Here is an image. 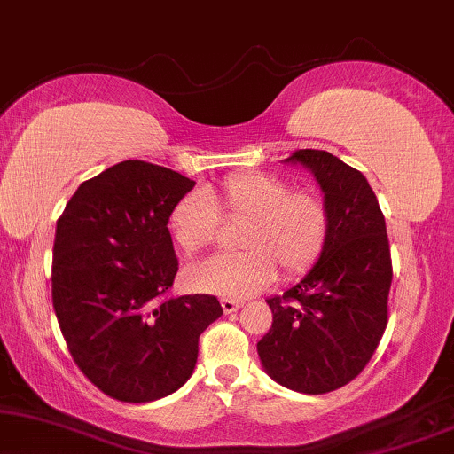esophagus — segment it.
<instances>
[{"label": "esophagus", "instance_id": "1", "mask_svg": "<svg viewBox=\"0 0 454 454\" xmlns=\"http://www.w3.org/2000/svg\"><path fill=\"white\" fill-rule=\"evenodd\" d=\"M221 308H223V312H225V314H233V312H238V309L241 308V301H235V300H229V297H223Z\"/></svg>", "mask_w": 454, "mask_h": 454}]
</instances>
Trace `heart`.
I'll return each mask as SVG.
<instances>
[{
  "instance_id": "heart-1",
  "label": "heart",
  "mask_w": 454,
  "mask_h": 454,
  "mask_svg": "<svg viewBox=\"0 0 454 454\" xmlns=\"http://www.w3.org/2000/svg\"><path fill=\"white\" fill-rule=\"evenodd\" d=\"M221 219L244 223L235 254H219L188 266L185 283L202 294L247 297L266 287L281 269L300 275L320 256L328 238L326 202L309 190L289 192L272 173H235L219 185L192 190L173 204L167 227L188 256L215 244Z\"/></svg>"
}]
</instances>
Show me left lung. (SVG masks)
<instances>
[{
  "label": "left lung",
  "instance_id": "1",
  "mask_svg": "<svg viewBox=\"0 0 454 454\" xmlns=\"http://www.w3.org/2000/svg\"><path fill=\"white\" fill-rule=\"evenodd\" d=\"M285 160L314 173L331 225L308 275L266 300L272 326L258 340V356L281 387L325 395L365 368L387 328L393 283L387 223L368 179L334 154L301 148Z\"/></svg>",
  "mask_w": 454,
  "mask_h": 454
}]
</instances>
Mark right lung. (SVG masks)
<instances>
[{"instance_id": "1", "label": "right lung", "mask_w": 454, "mask_h": 454, "mask_svg": "<svg viewBox=\"0 0 454 454\" xmlns=\"http://www.w3.org/2000/svg\"><path fill=\"white\" fill-rule=\"evenodd\" d=\"M194 184L123 160L80 184L58 219L55 316L74 362L111 399L176 393L194 372L204 328L223 314L215 295L165 297L177 275L167 219Z\"/></svg>"}]
</instances>
